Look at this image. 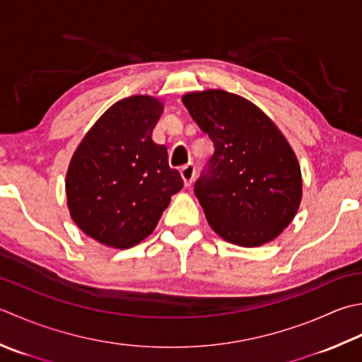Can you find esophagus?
<instances>
[{
	"label": "esophagus",
	"mask_w": 362,
	"mask_h": 362,
	"mask_svg": "<svg viewBox=\"0 0 362 362\" xmlns=\"http://www.w3.org/2000/svg\"><path fill=\"white\" fill-rule=\"evenodd\" d=\"M180 175L183 179V183H185V187H189L191 183L194 180V175H196V168L193 165H185L180 169Z\"/></svg>",
	"instance_id": "1"
}]
</instances>
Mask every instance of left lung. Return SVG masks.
Here are the masks:
<instances>
[{
  "mask_svg": "<svg viewBox=\"0 0 362 362\" xmlns=\"http://www.w3.org/2000/svg\"><path fill=\"white\" fill-rule=\"evenodd\" d=\"M182 100L215 146L194 183L210 228L238 246L272 242L295 218L303 196L301 169L284 134L230 92H189Z\"/></svg>",
  "mask_w": 362,
  "mask_h": 362,
  "instance_id": "left-lung-1",
  "label": "left lung"
}]
</instances>
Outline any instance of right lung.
I'll list each match as a JSON object with an SVG mask.
<instances>
[{"label":"right lung","mask_w":362,"mask_h":362,"mask_svg":"<svg viewBox=\"0 0 362 362\" xmlns=\"http://www.w3.org/2000/svg\"><path fill=\"white\" fill-rule=\"evenodd\" d=\"M163 103L148 95L119 100L78 146L66 177L70 216L106 246L132 247L151 235L171 196L183 188L168 148L152 132Z\"/></svg>","instance_id":"obj_1"}]
</instances>
